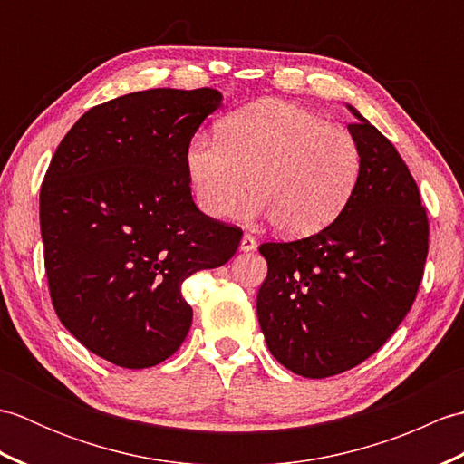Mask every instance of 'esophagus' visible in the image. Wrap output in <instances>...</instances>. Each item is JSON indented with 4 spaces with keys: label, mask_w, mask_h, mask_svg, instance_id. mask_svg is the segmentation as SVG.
I'll return each mask as SVG.
<instances>
[{
    "label": "esophagus",
    "mask_w": 464,
    "mask_h": 464,
    "mask_svg": "<svg viewBox=\"0 0 464 464\" xmlns=\"http://www.w3.org/2000/svg\"><path fill=\"white\" fill-rule=\"evenodd\" d=\"M257 249V241H255V237L253 235H243V239H241V251H245V253H249V251H255Z\"/></svg>",
    "instance_id": "1"
}]
</instances>
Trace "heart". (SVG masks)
<instances>
[{
    "label": "heart",
    "mask_w": 464,
    "mask_h": 464,
    "mask_svg": "<svg viewBox=\"0 0 464 464\" xmlns=\"http://www.w3.org/2000/svg\"><path fill=\"white\" fill-rule=\"evenodd\" d=\"M215 135H197L185 150L195 203L213 219L233 215L251 189L253 209L275 229L304 237L337 219L357 189L354 137L301 105L249 103L223 117Z\"/></svg>",
    "instance_id": "b5f03b06"
}]
</instances>
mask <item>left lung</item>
I'll list each match as a JSON object with an SVG mask.
<instances>
[{
	"instance_id": "1",
	"label": "left lung",
	"mask_w": 464,
	"mask_h": 464,
	"mask_svg": "<svg viewBox=\"0 0 464 464\" xmlns=\"http://www.w3.org/2000/svg\"><path fill=\"white\" fill-rule=\"evenodd\" d=\"M361 177L323 231L263 243L257 317L271 354L307 379L333 377L377 353L415 303L429 253L417 181L387 137L349 105Z\"/></svg>"
}]
</instances>
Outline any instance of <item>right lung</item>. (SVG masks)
<instances>
[{"label": "right lung", "mask_w": 464, "mask_h": 464, "mask_svg": "<svg viewBox=\"0 0 464 464\" xmlns=\"http://www.w3.org/2000/svg\"><path fill=\"white\" fill-rule=\"evenodd\" d=\"M223 95L147 90L92 107L39 191L45 275L63 327L97 357L145 369L181 347L187 277L221 267L243 231L197 209L185 150Z\"/></svg>", "instance_id": "obj_1"}]
</instances>
